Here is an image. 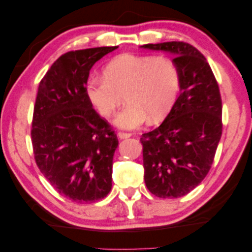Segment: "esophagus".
Returning a JSON list of instances; mask_svg holds the SVG:
<instances>
[{
	"label": "esophagus",
	"mask_w": 252,
	"mask_h": 252,
	"mask_svg": "<svg viewBox=\"0 0 252 252\" xmlns=\"http://www.w3.org/2000/svg\"><path fill=\"white\" fill-rule=\"evenodd\" d=\"M117 135H118V137L122 138V139H124V138H128V137L131 136L130 133H126V131H118Z\"/></svg>",
	"instance_id": "34e87169"
}]
</instances>
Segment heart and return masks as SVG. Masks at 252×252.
Here are the masks:
<instances>
[{"label":"heart","mask_w":252,"mask_h":252,"mask_svg":"<svg viewBox=\"0 0 252 252\" xmlns=\"http://www.w3.org/2000/svg\"><path fill=\"white\" fill-rule=\"evenodd\" d=\"M103 76L90 77L87 94L96 110L109 117L125 94L127 104L115 118L121 128L134 129L150 117L158 122L175 103L180 88L175 62L163 55L122 54L108 62Z\"/></svg>","instance_id":"b5f03b06"}]
</instances>
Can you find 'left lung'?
Returning a JSON list of instances; mask_svg holds the SVG:
<instances>
[{
    "label": "left lung",
    "mask_w": 252,
    "mask_h": 252,
    "mask_svg": "<svg viewBox=\"0 0 252 252\" xmlns=\"http://www.w3.org/2000/svg\"><path fill=\"white\" fill-rule=\"evenodd\" d=\"M173 55L180 95L158 128L142 135L144 180L160 198H179L207 176L222 136V99L204 55L190 44L168 41L141 46Z\"/></svg>",
    "instance_id": "1"
}]
</instances>
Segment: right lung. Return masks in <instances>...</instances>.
Segmentation results:
<instances>
[{
  "mask_svg": "<svg viewBox=\"0 0 252 252\" xmlns=\"http://www.w3.org/2000/svg\"><path fill=\"white\" fill-rule=\"evenodd\" d=\"M115 47L72 50L42 77L33 107L32 142L36 164L72 202H96L111 190L117 135L96 114L87 94L89 73Z\"/></svg>",
  "mask_w": 252,
  "mask_h": 252,
  "instance_id": "obj_1",
  "label": "right lung"
}]
</instances>
